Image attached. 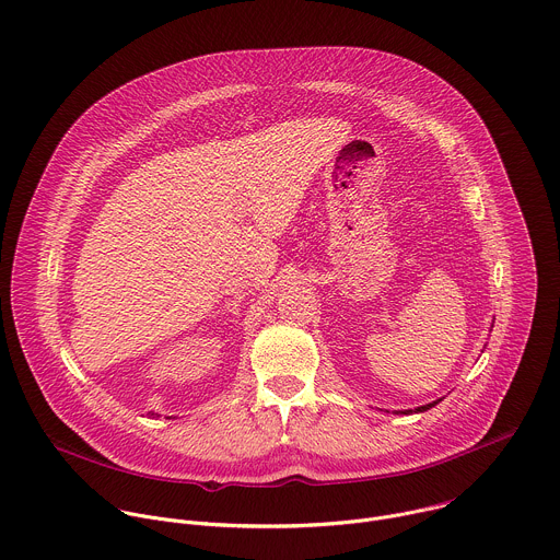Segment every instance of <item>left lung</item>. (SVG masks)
<instances>
[{"label": "left lung", "mask_w": 560, "mask_h": 560, "mask_svg": "<svg viewBox=\"0 0 560 560\" xmlns=\"http://www.w3.org/2000/svg\"><path fill=\"white\" fill-rule=\"evenodd\" d=\"M439 401H434V404H428V406H421V408H417V412H425V410H430L432 406H436Z\"/></svg>", "instance_id": "8db88e82"}]
</instances>
